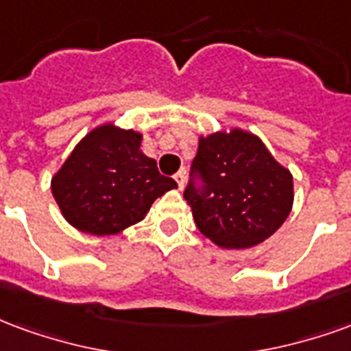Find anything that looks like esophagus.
Instances as JSON below:
<instances>
[{
  "mask_svg": "<svg viewBox=\"0 0 351 351\" xmlns=\"http://www.w3.org/2000/svg\"><path fill=\"white\" fill-rule=\"evenodd\" d=\"M173 179H176V183H178L179 189H183V186H185V172H183V170H179V172L173 176Z\"/></svg>",
  "mask_w": 351,
  "mask_h": 351,
  "instance_id": "obj_1",
  "label": "esophagus"
}]
</instances>
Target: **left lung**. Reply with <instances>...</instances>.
<instances>
[{
	"mask_svg": "<svg viewBox=\"0 0 351 351\" xmlns=\"http://www.w3.org/2000/svg\"><path fill=\"white\" fill-rule=\"evenodd\" d=\"M183 196L207 239L222 249H249L288 219L293 178L256 134L221 130L200 136Z\"/></svg>",
	"mask_w": 351,
	"mask_h": 351,
	"instance_id": "left-lung-1",
	"label": "left lung"
}]
</instances>
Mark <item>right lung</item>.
<instances>
[{"label":"right lung","mask_w":351,"mask_h":351,"mask_svg":"<svg viewBox=\"0 0 351 351\" xmlns=\"http://www.w3.org/2000/svg\"><path fill=\"white\" fill-rule=\"evenodd\" d=\"M142 134L104 123L82 138L52 178L65 221L91 235H114L144 219L153 202L178 183L145 157Z\"/></svg>","instance_id":"obj_1"}]
</instances>
